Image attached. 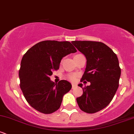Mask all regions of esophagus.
I'll list each match as a JSON object with an SVG mask.
<instances>
[{"label": "esophagus", "mask_w": 134, "mask_h": 134, "mask_svg": "<svg viewBox=\"0 0 134 134\" xmlns=\"http://www.w3.org/2000/svg\"><path fill=\"white\" fill-rule=\"evenodd\" d=\"M76 87V85H75L74 84H72V89H74V87Z\"/></svg>", "instance_id": "obj_1"}]
</instances>
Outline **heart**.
Segmentation results:
<instances>
[{"label": "heart", "instance_id": "b5f03b06", "mask_svg": "<svg viewBox=\"0 0 134 134\" xmlns=\"http://www.w3.org/2000/svg\"><path fill=\"white\" fill-rule=\"evenodd\" d=\"M79 55H81V54H79ZM67 78H68V79L70 80V81L74 82V81H76V80L77 75L76 74L69 75V76H68V77H67Z\"/></svg>", "mask_w": 134, "mask_h": 134}]
</instances>
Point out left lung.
<instances>
[{
	"instance_id": "obj_1",
	"label": "left lung",
	"mask_w": 134,
	"mask_h": 134,
	"mask_svg": "<svg viewBox=\"0 0 134 134\" xmlns=\"http://www.w3.org/2000/svg\"><path fill=\"white\" fill-rule=\"evenodd\" d=\"M76 48L85 55L86 68L81 82H90L82 87L83 94L76 100L81 110L94 113L107 107L114 97L119 86L121 69L117 56L103 43L73 41Z\"/></svg>"
}]
</instances>
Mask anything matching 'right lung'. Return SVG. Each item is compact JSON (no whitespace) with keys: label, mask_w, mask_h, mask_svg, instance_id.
<instances>
[{"label":"right lung","mask_w":134,"mask_h":134,"mask_svg":"<svg viewBox=\"0 0 134 134\" xmlns=\"http://www.w3.org/2000/svg\"><path fill=\"white\" fill-rule=\"evenodd\" d=\"M76 52L69 41L47 40L35 44L23 55L19 70L20 87L31 107L44 114L60 107L63 96L72 85L65 80L55 84L50 76L59 69L64 57Z\"/></svg>","instance_id":"1"}]
</instances>
